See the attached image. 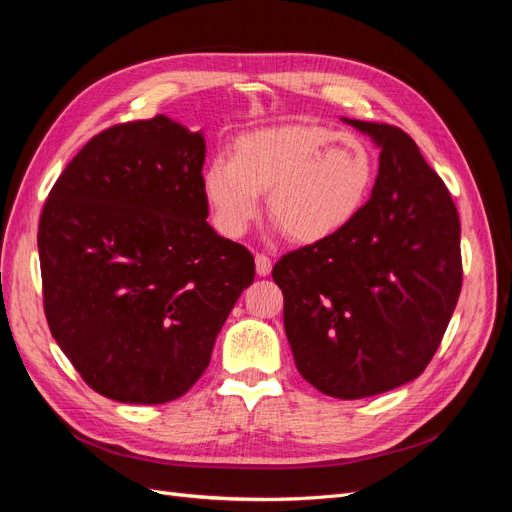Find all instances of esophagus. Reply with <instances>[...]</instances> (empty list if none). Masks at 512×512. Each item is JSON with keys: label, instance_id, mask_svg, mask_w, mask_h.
<instances>
[{"label": "esophagus", "instance_id": "34e87169", "mask_svg": "<svg viewBox=\"0 0 512 512\" xmlns=\"http://www.w3.org/2000/svg\"><path fill=\"white\" fill-rule=\"evenodd\" d=\"M273 265H271V258L265 254H256V273L260 277H267L271 273Z\"/></svg>", "mask_w": 512, "mask_h": 512}]
</instances>
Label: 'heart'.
Segmentation results:
<instances>
[{"label":"heart","mask_w":512,"mask_h":512,"mask_svg":"<svg viewBox=\"0 0 512 512\" xmlns=\"http://www.w3.org/2000/svg\"><path fill=\"white\" fill-rule=\"evenodd\" d=\"M376 177L374 151L354 134L324 126H273L237 138L235 160L215 158L203 175L218 228L241 237L260 213L292 243H322L365 207Z\"/></svg>","instance_id":"heart-1"}]
</instances>
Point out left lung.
<instances>
[{"label": "left lung", "mask_w": 512, "mask_h": 512, "mask_svg": "<svg viewBox=\"0 0 512 512\" xmlns=\"http://www.w3.org/2000/svg\"><path fill=\"white\" fill-rule=\"evenodd\" d=\"M380 149L371 198L339 235L273 267L299 374L324 395H380L423 374L461 292L459 215L412 138L346 119Z\"/></svg>", "instance_id": "8db88e82"}]
</instances>
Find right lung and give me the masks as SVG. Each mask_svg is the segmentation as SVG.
Listing matches in <instances>:
<instances>
[{"instance_id": "right-lung-1", "label": "right lung", "mask_w": 512, "mask_h": 512, "mask_svg": "<svg viewBox=\"0 0 512 512\" xmlns=\"http://www.w3.org/2000/svg\"><path fill=\"white\" fill-rule=\"evenodd\" d=\"M205 136L166 115L113 126L76 153L38 228L44 314L96 393L166 404L192 389L254 282L203 190Z\"/></svg>"}]
</instances>
